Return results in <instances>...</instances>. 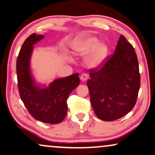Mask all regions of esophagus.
<instances>
[{
    "label": "esophagus",
    "mask_w": 155,
    "mask_h": 155,
    "mask_svg": "<svg viewBox=\"0 0 155 155\" xmlns=\"http://www.w3.org/2000/svg\"><path fill=\"white\" fill-rule=\"evenodd\" d=\"M87 79H88V74H87L84 73V74H81V76H80V79H81L82 81H86V80H87Z\"/></svg>",
    "instance_id": "1"
}]
</instances>
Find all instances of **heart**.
Wrapping results in <instances>:
<instances>
[{
  "label": "heart",
  "mask_w": 155,
  "mask_h": 155,
  "mask_svg": "<svg viewBox=\"0 0 155 155\" xmlns=\"http://www.w3.org/2000/svg\"><path fill=\"white\" fill-rule=\"evenodd\" d=\"M71 49L74 53L88 55L86 64L88 67L96 68L105 61L108 53V47L105 42H99V40L93 36H80L71 43Z\"/></svg>",
  "instance_id": "1"
}]
</instances>
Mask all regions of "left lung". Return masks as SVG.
I'll list each match as a JSON object with an SVG mask.
<instances>
[{
  "label": "left lung",
  "mask_w": 155,
  "mask_h": 155,
  "mask_svg": "<svg viewBox=\"0 0 155 155\" xmlns=\"http://www.w3.org/2000/svg\"><path fill=\"white\" fill-rule=\"evenodd\" d=\"M89 76L91 104L99 119L115 120L134 108L140 87L139 64L135 49L123 35L114 54L89 69Z\"/></svg>",
  "instance_id": "1"
}]
</instances>
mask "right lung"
Returning <instances> with one entry per match:
<instances>
[{
	"label": "right lung",
	"mask_w": 155,
	"mask_h": 155,
	"mask_svg": "<svg viewBox=\"0 0 155 155\" xmlns=\"http://www.w3.org/2000/svg\"><path fill=\"white\" fill-rule=\"evenodd\" d=\"M44 35L33 33L22 45L16 63L18 87L26 108L35 119L49 124H57L67 113V101L72 91L80 84L79 73L54 80L46 88L38 86L30 71L33 45Z\"/></svg>",
	"instance_id": "1"
}]
</instances>
